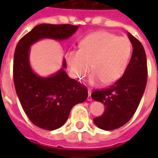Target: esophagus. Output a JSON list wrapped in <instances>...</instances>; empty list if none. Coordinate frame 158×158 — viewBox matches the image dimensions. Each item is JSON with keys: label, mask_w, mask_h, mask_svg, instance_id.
Segmentation results:
<instances>
[{"label": "esophagus", "mask_w": 158, "mask_h": 158, "mask_svg": "<svg viewBox=\"0 0 158 158\" xmlns=\"http://www.w3.org/2000/svg\"><path fill=\"white\" fill-rule=\"evenodd\" d=\"M88 93H89V96H88V97H87V100L88 101H92V98H91V90L90 89H88Z\"/></svg>", "instance_id": "34e87169"}]
</instances>
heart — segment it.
<instances>
[{
    "label": "heart",
    "mask_w": 158,
    "mask_h": 158,
    "mask_svg": "<svg viewBox=\"0 0 158 158\" xmlns=\"http://www.w3.org/2000/svg\"><path fill=\"white\" fill-rule=\"evenodd\" d=\"M131 54V45L124 37H117L106 31L92 33L79 43V49L70 50L66 61L71 75L84 79L90 70L89 84L112 85L125 71Z\"/></svg>",
    "instance_id": "1"
}]
</instances>
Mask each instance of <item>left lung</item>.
<instances>
[{"label":"left lung","mask_w":158,"mask_h":158,"mask_svg":"<svg viewBox=\"0 0 158 158\" xmlns=\"http://www.w3.org/2000/svg\"><path fill=\"white\" fill-rule=\"evenodd\" d=\"M133 46L131 59L123 75L108 88L96 89L91 94L95 101L105 106L102 116L93 119L104 130L118 129L128 123L135 113L147 82L146 55L142 44L128 33Z\"/></svg>","instance_id":"1"}]
</instances>
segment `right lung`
<instances>
[{"instance_id":"obj_1","label":"right lung","mask_w":158,"mask_h":158,"mask_svg":"<svg viewBox=\"0 0 158 158\" xmlns=\"http://www.w3.org/2000/svg\"><path fill=\"white\" fill-rule=\"evenodd\" d=\"M78 26L42 23L35 26L18 43L13 60V81L17 95L29 120L39 128L54 130L62 127L72 107L88 97L87 88L69 78L62 68L54 75L40 77L30 67V46L40 40H66L72 36Z\"/></svg>"}]
</instances>
